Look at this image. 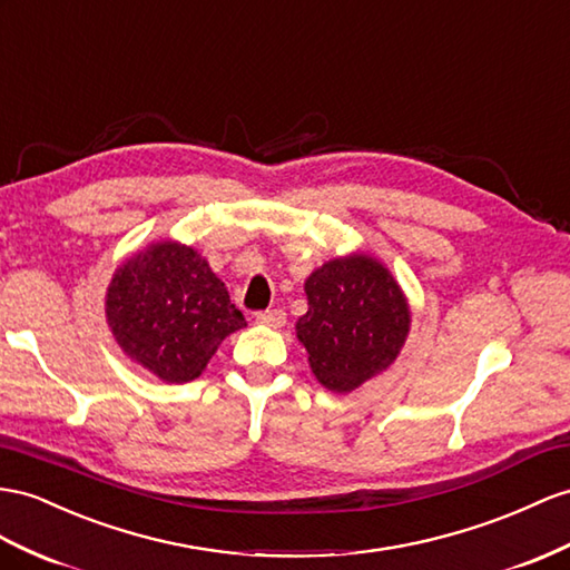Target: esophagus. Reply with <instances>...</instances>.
I'll use <instances>...</instances> for the list:
<instances>
[{
    "mask_svg": "<svg viewBox=\"0 0 570 570\" xmlns=\"http://www.w3.org/2000/svg\"><path fill=\"white\" fill-rule=\"evenodd\" d=\"M284 323H286V313L279 311V308L265 311V313L257 315V325H265V327H272V330L284 327Z\"/></svg>",
    "mask_w": 570,
    "mask_h": 570,
    "instance_id": "obj_1",
    "label": "esophagus"
}]
</instances>
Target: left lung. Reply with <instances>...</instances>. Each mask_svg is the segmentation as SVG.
<instances>
[{
    "instance_id": "obj_1",
    "label": "left lung",
    "mask_w": 570,
    "mask_h": 570,
    "mask_svg": "<svg viewBox=\"0 0 570 570\" xmlns=\"http://www.w3.org/2000/svg\"><path fill=\"white\" fill-rule=\"evenodd\" d=\"M303 291L308 313L298 317L296 337L320 385L344 395L397 361L412 311L385 262L363 250L327 259Z\"/></svg>"
}]
</instances>
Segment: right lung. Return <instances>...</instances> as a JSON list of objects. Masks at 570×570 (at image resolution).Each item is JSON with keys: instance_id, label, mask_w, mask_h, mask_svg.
<instances>
[{"instance_id": "right-lung-1", "label": "right lung", "mask_w": 570, "mask_h": 570, "mask_svg": "<svg viewBox=\"0 0 570 570\" xmlns=\"http://www.w3.org/2000/svg\"><path fill=\"white\" fill-rule=\"evenodd\" d=\"M106 323L122 354L168 385L195 381L228 334L247 327L207 257L170 238L112 272Z\"/></svg>"}]
</instances>
